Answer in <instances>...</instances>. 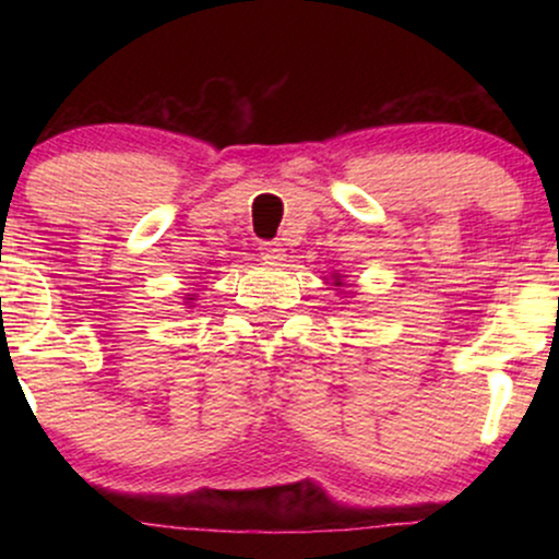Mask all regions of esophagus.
Here are the masks:
<instances>
[{
    "mask_svg": "<svg viewBox=\"0 0 559 559\" xmlns=\"http://www.w3.org/2000/svg\"><path fill=\"white\" fill-rule=\"evenodd\" d=\"M259 251H262V257L270 264H280L282 259H285V247H282L280 241H264L262 247H259Z\"/></svg>",
    "mask_w": 559,
    "mask_h": 559,
    "instance_id": "34e87169",
    "label": "esophagus"
}]
</instances>
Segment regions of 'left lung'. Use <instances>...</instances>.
Masks as SVG:
<instances>
[{"label":"left lung","instance_id":"1","mask_svg":"<svg viewBox=\"0 0 559 559\" xmlns=\"http://www.w3.org/2000/svg\"><path fill=\"white\" fill-rule=\"evenodd\" d=\"M343 277H346V274H343ZM343 277H341V274H338V272H333V274H331V280H333V282H331V285H333L335 289L346 287V285H343ZM343 297H346V295H343Z\"/></svg>","mask_w":559,"mask_h":559}]
</instances>
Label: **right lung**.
<instances>
[{"label": "right lung", "mask_w": 559, "mask_h": 559, "mask_svg": "<svg viewBox=\"0 0 559 559\" xmlns=\"http://www.w3.org/2000/svg\"><path fill=\"white\" fill-rule=\"evenodd\" d=\"M186 300H188V305H190V308H193V300H198V295H188V297H186Z\"/></svg>", "instance_id": "add662e5"}]
</instances>
